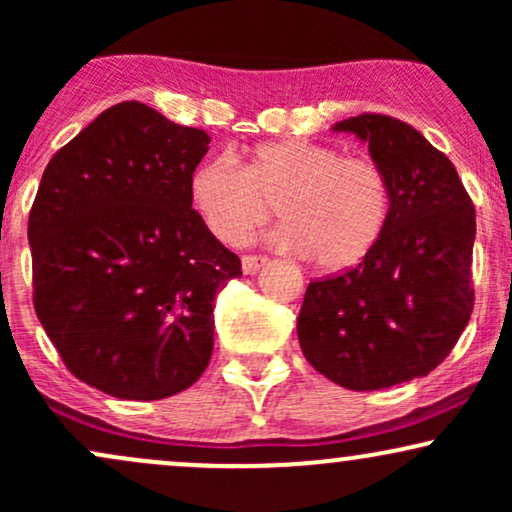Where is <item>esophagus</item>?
<instances>
[{
	"instance_id": "esophagus-1",
	"label": "esophagus",
	"mask_w": 512,
	"mask_h": 512,
	"mask_svg": "<svg viewBox=\"0 0 512 512\" xmlns=\"http://www.w3.org/2000/svg\"><path fill=\"white\" fill-rule=\"evenodd\" d=\"M262 264H267V257L264 255H245L243 257V272L245 274H257Z\"/></svg>"
}]
</instances>
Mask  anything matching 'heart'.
Listing matches in <instances>:
<instances>
[{
    "mask_svg": "<svg viewBox=\"0 0 512 512\" xmlns=\"http://www.w3.org/2000/svg\"><path fill=\"white\" fill-rule=\"evenodd\" d=\"M197 214L216 238L243 245L274 216L281 248L305 252L327 272L354 267L375 248L390 219L392 190L370 156H344L330 144L284 139L243 158L216 156L190 178Z\"/></svg>",
    "mask_w": 512,
    "mask_h": 512,
    "instance_id": "b5f03b06",
    "label": "heart"
}]
</instances>
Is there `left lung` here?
I'll use <instances>...</instances> for the list:
<instances>
[{"label": "left lung", "instance_id": "obj_1", "mask_svg": "<svg viewBox=\"0 0 512 512\" xmlns=\"http://www.w3.org/2000/svg\"><path fill=\"white\" fill-rule=\"evenodd\" d=\"M368 142L390 178V219L356 267L313 279L298 342L317 373L346 390L424 378L457 344L474 308L472 197L450 158L390 115L334 125Z\"/></svg>", "mask_w": 512, "mask_h": 512}]
</instances>
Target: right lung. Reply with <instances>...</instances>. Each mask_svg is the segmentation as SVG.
<instances>
[{"label": "right lung", "instance_id": "add662e5", "mask_svg": "<svg viewBox=\"0 0 512 512\" xmlns=\"http://www.w3.org/2000/svg\"><path fill=\"white\" fill-rule=\"evenodd\" d=\"M209 134L117 103L50 158L28 214L33 308L81 383L163 399L214 349L216 293L243 276L192 209Z\"/></svg>", "mask_w": 512, "mask_h": 512}]
</instances>
